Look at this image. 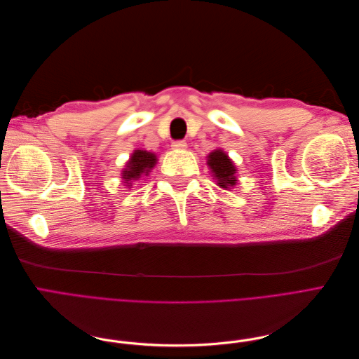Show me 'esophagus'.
I'll return each instance as SVG.
<instances>
[{
    "mask_svg": "<svg viewBox=\"0 0 359 359\" xmlns=\"http://www.w3.org/2000/svg\"><path fill=\"white\" fill-rule=\"evenodd\" d=\"M172 148L173 149H184V148H187V142L186 140H177V142L172 144Z\"/></svg>",
    "mask_w": 359,
    "mask_h": 359,
    "instance_id": "34e87169",
    "label": "esophagus"
}]
</instances>
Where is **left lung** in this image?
<instances>
[{
  "label": "left lung",
  "mask_w": 359,
  "mask_h": 359,
  "mask_svg": "<svg viewBox=\"0 0 359 359\" xmlns=\"http://www.w3.org/2000/svg\"><path fill=\"white\" fill-rule=\"evenodd\" d=\"M208 158V166L212 172V177L217 180L219 187L224 190H231V187L236 186V168L233 161L229 158L223 149H215L206 157Z\"/></svg>",
  "instance_id": "8db88e82"
}]
</instances>
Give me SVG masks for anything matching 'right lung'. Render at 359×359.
Listing matches in <instances>:
<instances>
[{"label": "right lung", "instance_id": "obj_1", "mask_svg": "<svg viewBox=\"0 0 359 359\" xmlns=\"http://www.w3.org/2000/svg\"><path fill=\"white\" fill-rule=\"evenodd\" d=\"M156 163L157 157L154 153H148V151L144 149H135L132 157L126 163V168L121 172V178L128 187H132L137 180L149 175V172L156 166Z\"/></svg>", "mask_w": 359, "mask_h": 359}]
</instances>
